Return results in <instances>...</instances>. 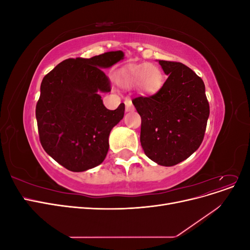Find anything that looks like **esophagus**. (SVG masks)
Returning <instances> with one entry per match:
<instances>
[{
	"mask_svg": "<svg viewBox=\"0 0 250 250\" xmlns=\"http://www.w3.org/2000/svg\"><path fill=\"white\" fill-rule=\"evenodd\" d=\"M124 103H125V106H126V111H132L134 109L130 99H126Z\"/></svg>",
	"mask_w": 250,
	"mask_h": 250,
	"instance_id": "obj_1",
	"label": "esophagus"
}]
</instances>
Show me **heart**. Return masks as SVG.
<instances>
[{
  "label": "heart",
  "instance_id": "heart-1",
  "mask_svg": "<svg viewBox=\"0 0 250 250\" xmlns=\"http://www.w3.org/2000/svg\"><path fill=\"white\" fill-rule=\"evenodd\" d=\"M116 79L121 86L126 88L137 86L142 94L153 95L163 86L164 75L158 66L142 63L131 64L120 70Z\"/></svg>",
  "mask_w": 250,
  "mask_h": 250
}]
</instances>
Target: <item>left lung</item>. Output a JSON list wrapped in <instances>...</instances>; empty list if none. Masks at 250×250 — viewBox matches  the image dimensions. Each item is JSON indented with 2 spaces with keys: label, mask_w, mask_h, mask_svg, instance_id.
I'll return each mask as SVG.
<instances>
[{
  "label": "left lung",
  "mask_w": 250,
  "mask_h": 250,
  "mask_svg": "<svg viewBox=\"0 0 250 250\" xmlns=\"http://www.w3.org/2000/svg\"><path fill=\"white\" fill-rule=\"evenodd\" d=\"M168 78L157 93L134 98L142 119L141 145L145 154L171 167L199 148L204 138L209 105L202 79L190 67L158 60Z\"/></svg>",
  "instance_id": "obj_1"
}]
</instances>
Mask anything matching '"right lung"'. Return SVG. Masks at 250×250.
<instances>
[{
    "mask_svg": "<svg viewBox=\"0 0 250 250\" xmlns=\"http://www.w3.org/2000/svg\"><path fill=\"white\" fill-rule=\"evenodd\" d=\"M122 51L90 58H69L43 77L35 116L44 151L73 172L100 165L109 148L113 126L124 117L125 105L115 110L103 105L100 92H110L102 69L123 59Z\"/></svg>",
    "mask_w": 250,
    "mask_h": 250,
    "instance_id": "add662e5",
    "label": "right lung"
}]
</instances>
